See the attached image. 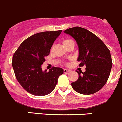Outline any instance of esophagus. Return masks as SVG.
<instances>
[{
	"instance_id": "34e87169",
	"label": "esophagus",
	"mask_w": 122,
	"mask_h": 122,
	"mask_svg": "<svg viewBox=\"0 0 122 122\" xmlns=\"http://www.w3.org/2000/svg\"><path fill=\"white\" fill-rule=\"evenodd\" d=\"M70 71H71L69 70V69H64V72L65 73H68V72H69Z\"/></svg>"
}]
</instances>
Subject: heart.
Segmentation results:
<instances>
[{
	"label": "heart",
	"mask_w": 122,
	"mask_h": 122,
	"mask_svg": "<svg viewBox=\"0 0 122 122\" xmlns=\"http://www.w3.org/2000/svg\"><path fill=\"white\" fill-rule=\"evenodd\" d=\"M72 41H73L71 40V39H65V40L63 41V46L67 44H68V43L71 42H72Z\"/></svg>",
	"instance_id": "b5f03b06"
}]
</instances>
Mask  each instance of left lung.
Returning a JSON list of instances; mask_svg holds the SVG:
<instances>
[{
	"mask_svg": "<svg viewBox=\"0 0 122 122\" xmlns=\"http://www.w3.org/2000/svg\"><path fill=\"white\" fill-rule=\"evenodd\" d=\"M63 32L76 41L79 66L86 67L84 72L77 71L79 77L71 83L72 87L76 92L83 95L97 92L105 85L110 76L112 68L110 50L98 37L86 29L72 27Z\"/></svg>",
	"mask_w": 122,
	"mask_h": 122,
	"instance_id": "obj_1",
	"label": "left lung"
}]
</instances>
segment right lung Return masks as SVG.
<instances>
[{"mask_svg":"<svg viewBox=\"0 0 122 122\" xmlns=\"http://www.w3.org/2000/svg\"><path fill=\"white\" fill-rule=\"evenodd\" d=\"M62 30L36 33L25 39L12 57V65L16 78L23 89L35 96H45L55 88L62 68L53 67L49 71L42 70V65L54 41Z\"/></svg>","mask_w":122,"mask_h":122,"instance_id":"add662e5","label":"right lung"}]
</instances>
